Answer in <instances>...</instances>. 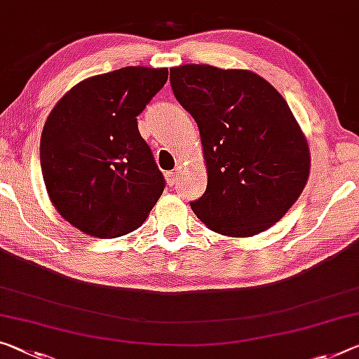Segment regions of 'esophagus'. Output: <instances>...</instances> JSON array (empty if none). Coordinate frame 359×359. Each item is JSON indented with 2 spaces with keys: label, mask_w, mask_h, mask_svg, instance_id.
Here are the masks:
<instances>
[{
  "label": "esophagus",
  "mask_w": 359,
  "mask_h": 359,
  "mask_svg": "<svg viewBox=\"0 0 359 359\" xmlns=\"http://www.w3.org/2000/svg\"><path fill=\"white\" fill-rule=\"evenodd\" d=\"M165 178H167V183L170 186H173L176 183V178H178V173H176V172H167V173H165Z\"/></svg>",
  "instance_id": "1"
}]
</instances>
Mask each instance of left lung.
<instances>
[{"label": "left lung", "mask_w": 359, "mask_h": 359, "mask_svg": "<svg viewBox=\"0 0 359 359\" xmlns=\"http://www.w3.org/2000/svg\"><path fill=\"white\" fill-rule=\"evenodd\" d=\"M175 97L196 120L207 189L191 202L215 233L249 237L287 213L310 176L305 135L285 99L250 70L170 69Z\"/></svg>", "instance_id": "8db88e82"}]
</instances>
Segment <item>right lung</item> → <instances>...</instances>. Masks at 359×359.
<instances>
[{"mask_svg": "<svg viewBox=\"0 0 359 359\" xmlns=\"http://www.w3.org/2000/svg\"><path fill=\"white\" fill-rule=\"evenodd\" d=\"M168 69L123 67L75 85L41 133L43 180L53 205L81 233L114 239L140 228L165 180L137 130V115Z\"/></svg>", "mask_w": 359, "mask_h": 359, "instance_id": "1", "label": "right lung"}]
</instances>
